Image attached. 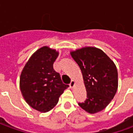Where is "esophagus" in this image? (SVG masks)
Listing matches in <instances>:
<instances>
[{"label": "esophagus", "instance_id": "obj_1", "mask_svg": "<svg viewBox=\"0 0 133 133\" xmlns=\"http://www.w3.org/2000/svg\"><path fill=\"white\" fill-rule=\"evenodd\" d=\"M75 81H71V82H70V88H72L73 87L75 86Z\"/></svg>", "mask_w": 133, "mask_h": 133}]
</instances>
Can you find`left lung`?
<instances>
[{"mask_svg":"<svg viewBox=\"0 0 133 133\" xmlns=\"http://www.w3.org/2000/svg\"><path fill=\"white\" fill-rule=\"evenodd\" d=\"M70 55L81 68L87 91L86 100L78 105L90 114L103 110L117 92V70L114 62L95 47H84L71 51Z\"/></svg>","mask_w":133,"mask_h":133,"instance_id":"1","label":"left lung"}]
</instances>
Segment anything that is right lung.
<instances>
[{
    "mask_svg": "<svg viewBox=\"0 0 133 133\" xmlns=\"http://www.w3.org/2000/svg\"><path fill=\"white\" fill-rule=\"evenodd\" d=\"M58 55L55 49L42 47L31 55L21 74L23 97L31 108L41 112L52 110L68 87L63 83L60 74L53 69Z\"/></svg>",
    "mask_w": 133,
    "mask_h": 133,
    "instance_id": "obj_1",
    "label": "right lung"
}]
</instances>
